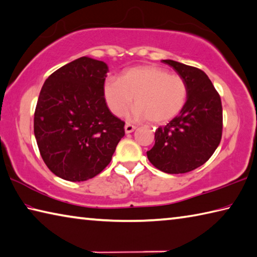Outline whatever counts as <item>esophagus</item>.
<instances>
[{"label": "esophagus", "instance_id": "1", "mask_svg": "<svg viewBox=\"0 0 257 257\" xmlns=\"http://www.w3.org/2000/svg\"><path fill=\"white\" fill-rule=\"evenodd\" d=\"M135 129H136V125H134V124H132V123H125V125H124V132H125V134L133 133Z\"/></svg>", "mask_w": 257, "mask_h": 257}]
</instances>
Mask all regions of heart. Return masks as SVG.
<instances>
[{
  "label": "heart",
  "mask_w": 257,
  "mask_h": 257,
  "mask_svg": "<svg viewBox=\"0 0 257 257\" xmlns=\"http://www.w3.org/2000/svg\"><path fill=\"white\" fill-rule=\"evenodd\" d=\"M103 95L115 115L122 114L134 96L136 105L130 110V118L165 123L183 110L188 100V84L164 68L144 65L125 69L120 78H106Z\"/></svg>",
  "instance_id": "obj_1"
}]
</instances>
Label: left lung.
Instances as JSON below:
<instances>
[{
	"label": "left lung",
	"instance_id": "left-lung-1",
	"mask_svg": "<svg viewBox=\"0 0 257 257\" xmlns=\"http://www.w3.org/2000/svg\"><path fill=\"white\" fill-rule=\"evenodd\" d=\"M163 63L184 78L188 100L179 115L156 130L155 145L147 152V157L162 172L182 174L203 165L220 144L221 100L201 69L171 59Z\"/></svg>",
	"mask_w": 257,
	"mask_h": 257
}]
</instances>
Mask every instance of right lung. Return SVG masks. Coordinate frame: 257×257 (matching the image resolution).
I'll list each match as a JSON object with an SVG mask.
<instances>
[{"label": "right lung", "mask_w": 257, "mask_h": 257, "mask_svg": "<svg viewBox=\"0 0 257 257\" xmlns=\"http://www.w3.org/2000/svg\"><path fill=\"white\" fill-rule=\"evenodd\" d=\"M108 72L104 62L81 57L58 68L41 87L35 137L45 164L60 179L96 176L124 136V122L111 113L103 95Z\"/></svg>", "instance_id": "right-lung-1"}]
</instances>
